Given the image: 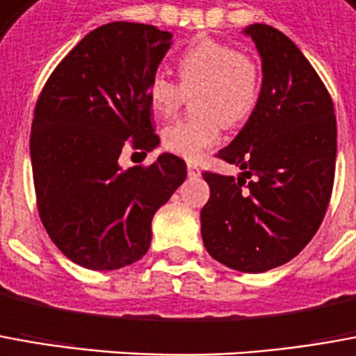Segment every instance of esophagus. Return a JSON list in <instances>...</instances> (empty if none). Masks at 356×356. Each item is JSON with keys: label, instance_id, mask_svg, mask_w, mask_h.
Here are the masks:
<instances>
[{"label": "esophagus", "instance_id": "34e87169", "mask_svg": "<svg viewBox=\"0 0 356 356\" xmlns=\"http://www.w3.org/2000/svg\"><path fill=\"white\" fill-rule=\"evenodd\" d=\"M186 171H188V177H198V175H200V170H198L196 163H188V165H186Z\"/></svg>", "mask_w": 356, "mask_h": 356}]
</instances>
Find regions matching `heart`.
Instances as JSON below:
<instances>
[{
    "label": "heart",
    "instance_id": "1",
    "mask_svg": "<svg viewBox=\"0 0 356 356\" xmlns=\"http://www.w3.org/2000/svg\"><path fill=\"white\" fill-rule=\"evenodd\" d=\"M179 84L156 73L146 96L156 115L171 118L192 94L196 113L181 119L161 133L168 152L188 161L202 158L221 140L225 125L245 123L260 100V67L252 56L218 40H198L179 56Z\"/></svg>",
    "mask_w": 356,
    "mask_h": 356
}]
</instances>
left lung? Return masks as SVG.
I'll return each mask as SVG.
<instances>
[{
	"instance_id": "1",
	"label": "left lung",
	"mask_w": 356,
	"mask_h": 356,
	"mask_svg": "<svg viewBox=\"0 0 356 356\" xmlns=\"http://www.w3.org/2000/svg\"><path fill=\"white\" fill-rule=\"evenodd\" d=\"M262 57L258 106L221 160L237 179L204 171L210 200L200 212L206 250L227 268L268 272L316 235L335 175L334 102L318 73L283 32L250 24Z\"/></svg>"
}]
</instances>
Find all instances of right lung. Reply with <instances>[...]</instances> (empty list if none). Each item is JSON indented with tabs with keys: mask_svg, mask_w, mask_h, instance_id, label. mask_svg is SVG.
<instances>
[{
	"mask_svg": "<svg viewBox=\"0 0 356 356\" xmlns=\"http://www.w3.org/2000/svg\"><path fill=\"white\" fill-rule=\"evenodd\" d=\"M171 48V32L108 22L86 34L49 74L34 109L31 160L40 220L74 264L118 270L140 260L152 218L186 177L179 156L121 170L131 138L150 152L146 86Z\"/></svg>",
	"mask_w": 356,
	"mask_h": 356,
	"instance_id": "right-lung-1",
	"label": "right lung"
}]
</instances>
